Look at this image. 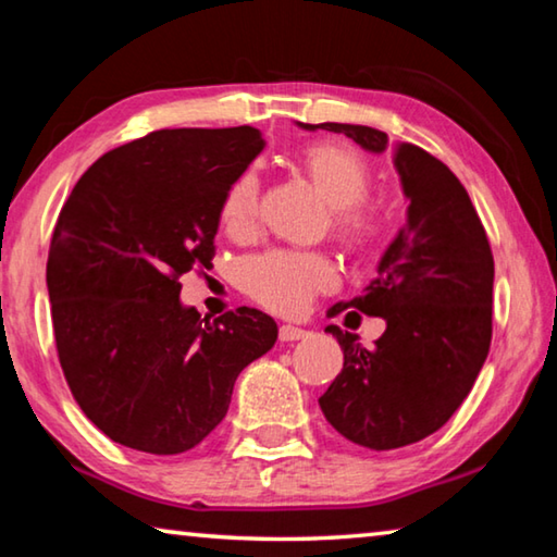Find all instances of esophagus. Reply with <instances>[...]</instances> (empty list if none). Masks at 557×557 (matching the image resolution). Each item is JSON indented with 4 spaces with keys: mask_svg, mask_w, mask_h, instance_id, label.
Masks as SVG:
<instances>
[{
    "mask_svg": "<svg viewBox=\"0 0 557 557\" xmlns=\"http://www.w3.org/2000/svg\"><path fill=\"white\" fill-rule=\"evenodd\" d=\"M305 336H307V332H305V329H299V326H292V324L280 326V342H285V344L299 342V338H305Z\"/></svg>",
    "mask_w": 557,
    "mask_h": 557,
    "instance_id": "obj_1",
    "label": "esophagus"
}]
</instances>
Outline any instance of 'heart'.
<instances>
[{
  "label": "heart",
  "instance_id": "1",
  "mask_svg": "<svg viewBox=\"0 0 557 557\" xmlns=\"http://www.w3.org/2000/svg\"><path fill=\"white\" fill-rule=\"evenodd\" d=\"M301 169L319 194L334 206L332 228L348 250L373 248L388 233V213L371 203L373 169L366 157L344 143H314L301 152ZM258 178L240 174L221 203V221L233 235H248L258 223ZM336 285V268L324 252L275 248L240 262V287L270 312L301 314L312 299Z\"/></svg>",
  "mask_w": 557,
  "mask_h": 557
}]
</instances>
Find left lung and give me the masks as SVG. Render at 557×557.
Masks as SVG:
<instances>
[{"label":"left lung","instance_id":"obj_1","mask_svg":"<svg viewBox=\"0 0 557 557\" xmlns=\"http://www.w3.org/2000/svg\"><path fill=\"white\" fill-rule=\"evenodd\" d=\"M369 152L388 135L366 125L322 122ZM408 223L381 258L361 297L338 301L329 317H383L373 348L326 326L344 351V369L319 398L338 435L375 451L425 440L467 398L492 346L494 256L479 213L459 178L414 145L395 152Z\"/></svg>","mask_w":557,"mask_h":557}]
</instances>
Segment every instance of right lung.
<instances>
[{
	"label": "right lung",
	"instance_id": "add662e5",
	"mask_svg": "<svg viewBox=\"0 0 557 557\" xmlns=\"http://www.w3.org/2000/svg\"><path fill=\"white\" fill-rule=\"evenodd\" d=\"M265 143L256 127L157 129L102 154L51 235L55 351L75 403L112 442L182 455L225 418L245 366L277 342L275 319H201L178 277L211 268L221 203Z\"/></svg>",
	"mask_w": 557,
	"mask_h": 557
}]
</instances>
